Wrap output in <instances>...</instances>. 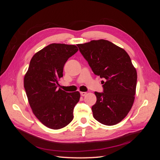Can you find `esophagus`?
Segmentation results:
<instances>
[{
    "mask_svg": "<svg viewBox=\"0 0 160 160\" xmlns=\"http://www.w3.org/2000/svg\"><path fill=\"white\" fill-rule=\"evenodd\" d=\"M81 96H85V95H87V93H86V92H81Z\"/></svg>",
    "mask_w": 160,
    "mask_h": 160,
    "instance_id": "1",
    "label": "esophagus"
}]
</instances>
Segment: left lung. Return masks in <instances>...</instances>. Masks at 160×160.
<instances>
[{"instance_id": "8db88e82", "label": "left lung", "mask_w": 160, "mask_h": 160, "mask_svg": "<svg viewBox=\"0 0 160 160\" xmlns=\"http://www.w3.org/2000/svg\"><path fill=\"white\" fill-rule=\"evenodd\" d=\"M96 75L104 81L103 92H95L92 106L94 118L105 125L123 119L132 108L137 84V72L129 55L111 42L101 39L77 45Z\"/></svg>"}]
</instances>
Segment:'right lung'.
I'll return each instance as SVG.
<instances>
[{
  "label": "right lung",
  "mask_w": 160,
  "mask_h": 160,
  "mask_svg": "<svg viewBox=\"0 0 160 160\" xmlns=\"http://www.w3.org/2000/svg\"><path fill=\"white\" fill-rule=\"evenodd\" d=\"M73 45L52 43L34 55L24 78V88L33 113L47 128L59 129L73 119L79 91L57 89L69 57L77 52Z\"/></svg>",
  "instance_id": "obj_1"
}]
</instances>
